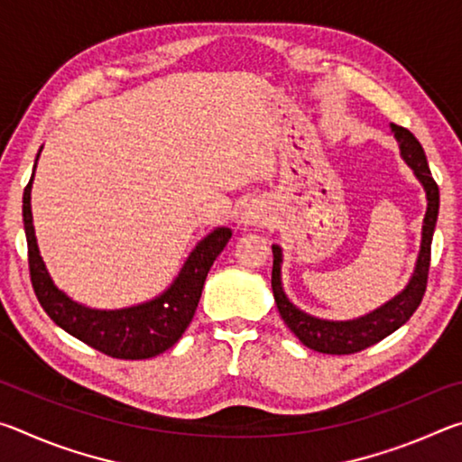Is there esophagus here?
Listing matches in <instances>:
<instances>
[{
	"mask_svg": "<svg viewBox=\"0 0 462 462\" xmlns=\"http://www.w3.org/2000/svg\"><path fill=\"white\" fill-rule=\"evenodd\" d=\"M267 220V209L261 201H250L242 209V224H248V226H256V224H263Z\"/></svg>",
	"mask_w": 462,
	"mask_h": 462,
	"instance_id": "1",
	"label": "esophagus"
}]
</instances>
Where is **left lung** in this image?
<instances>
[{
  "label": "left lung",
  "instance_id": "obj_1",
  "mask_svg": "<svg viewBox=\"0 0 462 462\" xmlns=\"http://www.w3.org/2000/svg\"><path fill=\"white\" fill-rule=\"evenodd\" d=\"M391 132H393L397 143H400V151L403 161L413 169V173L424 185L428 209L424 217V226H421V246L416 261V269L410 283L405 285L400 295L389 300L385 306L377 308L371 314L361 316L356 319H346V322H330V319H319L306 314L300 308H295L291 301L287 300L281 285V248L273 245V275H271V287L273 295H275V303L281 318L287 324L297 338H300L308 348L318 350L324 355H353L358 350H365L385 338L397 328L403 326L411 318L413 311L418 310L421 303V297L426 293L428 283V269H430V248H432V236L436 228L438 208H440V191L434 181L432 173H430L424 148L418 143V138L411 134L408 128L391 124Z\"/></svg>",
  "mask_w": 462,
  "mask_h": 462
}]
</instances>
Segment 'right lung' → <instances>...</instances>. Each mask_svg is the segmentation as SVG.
Returning a JSON list of instances; mask_svg holds the SVG:
<instances>
[{"mask_svg":"<svg viewBox=\"0 0 462 462\" xmlns=\"http://www.w3.org/2000/svg\"><path fill=\"white\" fill-rule=\"evenodd\" d=\"M32 179L34 173L30 177V183L24 189V201H22L24 203L22 216H24L28 242V267L34 293L52 322L75 338L89 344L91 348L112 358L140 361V358H151L165 353L167 348L173 346L189 326L195 310H198L208 271L214 264L216 256L228 245L232 230L216 228L199 240L189 259L185 261L179 277L165 293L154 297V300L122 310H91L62 293L52 283L49 271L44 267L34 236L32 208H30Z\"/></svg>","mask_w":462,"mask_h":462,"instance_id":"right-lung-1","label":"right lung"}]
</instances>
